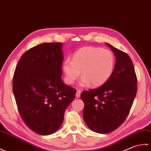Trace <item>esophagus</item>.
Here are the masks:
<instances>
[{
    "instance_id": "1",
    "label": "esophagus",
    "mask_w": 151,
    "mask_h": 151,
    "mask_svg": "<svg viewBox=\"0 0 151 151\" xmlns=\"http://www.w3.org/2000/svg\"><path fill=\"white\" fill-rule=\"evenodd\" d=\"M80 96H81V91H80V90H78V91L76 92V96L78 98H80Z\"/></svg>"
}]
</instances>
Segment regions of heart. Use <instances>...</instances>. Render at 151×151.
I'll return each mask as SVG.
<instances>
[{
	"instance_id": "heart-1",
	"label": "heart",
	"mask_w": 151,
	"mask_h": 151,
	"mask_svg": "<svg viewBox=\"0 0 151 151\" xmlns=\"http://www.w3.org/2000/svg\"><path fill=\"white\" fill-rule=\"evenodd\" d=\"M115 62L114 55L109 50L91 46L81 48L73 53L72 60L66 59L63 63L65 81L72 85L78 79L81 71L80 85L100 86L112 75Z\"/></svg>"
}]
</instances>
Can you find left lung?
Wrapping results in <instances>:
<instances>
[{"mask_svg":"<svg viewBox=\"0 0 151 151\" xmlns=\"http://www.w3.org/2000/svg\"><path fill=\"white\" fill-rule=\"evenodd\" d=\"M116 57L112 75L98 88L82 92L83 116L93 132L107 134L122 125L129 114L137 92V78L132 60L108 43Z\"/></svg>","mask_w":151,"mask_h":151,"instance_id":"8db88e82","label":"left lung"}]
</instances>
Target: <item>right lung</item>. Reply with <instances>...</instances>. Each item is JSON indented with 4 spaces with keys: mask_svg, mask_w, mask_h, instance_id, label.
I'll list each match as a JSON object with an SVG mask.
<instances>
[{
    "mask_svg": "<svg viewBox=\"0 0 151 151\" xmlns=\"http://www.w3.org/2000/svg\"><path fill=\"white\" fill-rule=\"evenodd\" d=\"M63 44L42 43L20 59L13 79V92L22 119L40 135L58 130L76 90L63 82Z\"/></svg>",
    "mask_w": 151,
    "mask_h": 151,
    "instance_id": "right-lung-1",
    "label": "right lung"
}]
</instances>
